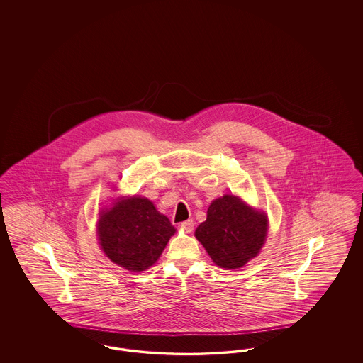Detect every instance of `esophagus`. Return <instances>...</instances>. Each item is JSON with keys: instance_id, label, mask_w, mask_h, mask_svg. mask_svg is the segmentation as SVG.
Listing matches in <instances>:
<instances>
[{"instance_id": "obj_1", "label": "esophagus", "mask_w": 363, "mask_h": 363, "mask_svg": "<svg viewBox=\"0 0 363 363\" xmlns=\"http://www.w3.org/2000/svg\"><path fill=\"white\" fill-rule=\"evenodd\" d=\"M181 226L184 228V230L186 231V233H191L193 229H194V222L191 220H187L185 222H182Z\"/></svg>"}]
</instances>
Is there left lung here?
I'll return each instance as SVG.
<instances>
[{"mask_svg":"<svg viewBox=\"0 0 363 363\" xmlns=\"http://www.w3.org/2000/svg\"><path fill=\"white\" fill-rule=\"evenodd\" d=\"M269 231L267 214L242 198L225 194L210 203L206 220L196 229V238L217 266L240 269L255 258Z\"/></svg>","mask_w":363,"mask_h":363,"instance_id":"1","label":"left lung"}]
</instances>
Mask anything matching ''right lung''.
<instances>
[{"label":"right lung","mask_w":363,"mask_h":363,"mask_svg":"<svg viewBox=\"0 0 363 363\" xmlns=\"http://www.w3.org/2000/svg\"><path fill=\"white\" fill-rule=\"evenodd\" d=\"M176 228L155 209L150 199L138 196L113 199L99 210V247L113 264L134 273L153 266Z\"/></svg>","instance_id":"add662e5"}]
</instances>
